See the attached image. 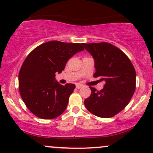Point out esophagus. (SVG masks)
Wrapping results in <instances>:
<instances>
[{
    "label": "esophagus",
    "instance_id": "34e87169",
    "mask_svg": "<svg viewBox=\"0 0 153 153\" xmlns=\"http://www.w3.org/2000/svg\"><path fill=\"white\" fill-rule=\"evenodd\" d=\"M82 86H83L81 85V84H76V88H78V89H79V88H82Z\"/></svg>",
    "mask_w": 153,
    "mask_h": 153
}]
</instances>
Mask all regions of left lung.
<instances>
[{"mask_svg":"<svg viewBox=\"0 0 153 153\" xmlns=\"http://www.w3.org/2000/svg\"><path fill=\"white\" fill-rule=\"evenodd\" d=\"M94 59V76L105 82L100 91L91 87L85 99L87 110L101 118H111L128 104L135 90L136 73L129 58L114 45L107 42L83 43Z\"/></svg>","mask_w":153,"mask_h":153,"instance_id":"8db88e82","label":"left lung"}]
</instances>
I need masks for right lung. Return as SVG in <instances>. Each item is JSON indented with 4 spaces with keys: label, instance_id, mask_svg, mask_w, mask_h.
<instances>
[{
    "label": "right lung",
    "instance_id": "obj_1",
    "mask_svg": "<svg viewBox=\"0 0 153 153\" xmlns=\"http://www.w3.org/2000/svg\"><path fill=\"white\" fill-rule=\"evenodd\" d=\"M83 43L50 41L28 54L19 72V91L27 108L42 119H52L67 108L74 84H59L55 73H62L73 55L84 50Z\"/></svg>",
    "mask_w": 153,
    "mask_h": 153
}]
</instances>
